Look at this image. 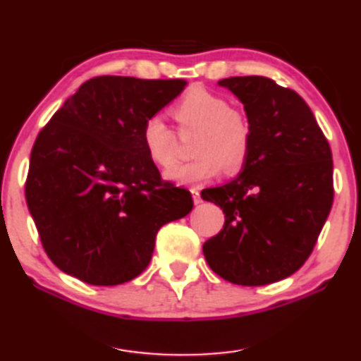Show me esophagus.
<instances>
[{"label":"esophagus","instance_id":"34e87169","mask_svg":"<svg viewBox=\"0 0 361 361\" xmlns=\"http://www.w3.org/2000/svg\"><path fill=\"white\" fill-rule=\"evenodd\" d=\"M191 192H192V200H195V204H201L202 200H201L200 191H197V190H192Z\"/></svg>","mask_w":361,"mask_h":361}]
</instances>
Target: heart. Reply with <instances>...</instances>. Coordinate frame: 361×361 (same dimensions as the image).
<instances>
[{"label": "heart", "mask_w": 361, "mask_h": 361, "mask_svg": "<svg viewBox=\"0 0 361 361\" xmlns=\"http://www.w3.org/2000/svg\"><path fill=\"white\" fill-rule=\"evenodd\" d=\"M173 118L183 135L195 134L188 164L169 170L165 176L183 185H201L222 171L235 173L252 149V128L247 116L232 109L229 101L206 90H191L175 104ZM140 140L152 164L169 169L176 160V135L161 116L145 119Z\"/></svg>", "instance_id": "1"}]
</instances>
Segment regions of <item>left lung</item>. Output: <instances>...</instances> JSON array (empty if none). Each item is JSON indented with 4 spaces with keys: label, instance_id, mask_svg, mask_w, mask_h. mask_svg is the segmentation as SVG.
Returning a JSON list of instances; mask_svg holds the SVG:
<instances>
[{
    "label": "left lung",
    "instance_id": "8db88e82",
    "mask_svg": "<svg viewBox=\"0 0 361 361\" xmlns=\"http://www.w3.org/2000/svg\"><path fill=\"white\" fill-rule=\"evenodd\" d=\"M219 86L243 104L252 149L235 180L201 192L226 214L202 252L224 280L263 286L291 276L311 255L334 201L332 152L296 91L265 77Z\"/></svg>",
    "mask_w": 361,
    "mask_h": 361
}]
</instances>
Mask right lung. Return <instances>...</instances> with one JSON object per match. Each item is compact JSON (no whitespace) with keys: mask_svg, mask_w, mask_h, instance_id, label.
<instances>
[{"mask_svg":"<svg viewBox=\"0 0 361 361\" xmlns=\"http://www.w3.org/2000/svg\"><path fill=\"white\" fill-rule=\"evenodd\" d=\"M185 85L91 78L39 132L26 201L45 253L63 273L94 286L134 280L160 227L190 214L191 192L161 180L140 140L145 119Z\"/></svg>","mask_w":361,"mask_h":361,"instance_id":"1","label":"right lung"}]
</instances>
